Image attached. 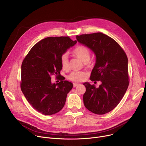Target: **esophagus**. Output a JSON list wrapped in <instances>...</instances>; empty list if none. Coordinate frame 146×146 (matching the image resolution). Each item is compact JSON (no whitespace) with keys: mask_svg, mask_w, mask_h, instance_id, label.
<instances>
[{"mask_svg":"<svg viewBox=\"0 0 146 146\" xmlns=\"http://www.w3.org/2000/svg\"><path fill=\"white\" fill-rule=\"evenodd\" d=\"M78 85H79V83H73V87H74L77 86Z\"/></svg>","mask_w":146,"mask_h":146,"instance_id":"1","label":"esophagus"}]
</instances>
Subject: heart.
<instances>
[{
    "instance_id": "heart-1",
    "label": "heart",
    "mask_w": 146,
    "mask_h": 146,
    "mask_svg": "<svg viewBox=\"0 0 146 146\" xmlns=\"http://www.w3.org/2000/svg\"><path fill=\"white\" fill-rule=\"evenodd\" d=\"M72 54L79 58L84 64L87 65L89 63L91 57V51L89 48L84 45L77 46L72 51ZM60 63L62 69L64 70L69 69V57L67 54H63L60 57ZM86 73L83 71L72 72L68 76L67 79L74 82H80L84 80Z\"/></svg>"
}]
</instances>
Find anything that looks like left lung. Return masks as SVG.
Masks as SVG:
<instances>
[{"instance_id":"left-lung-1","label":"left lung","mask_w":146,"mask_h":146,"mask_svg":"<svg viewBox=\"0 0 146 146\" xmlns=\"http://www.w3.org/2000/svg\"><path fill=\"white\" fill-rule=\"evenodd\" d=\"M76 38L96 54L90 79L102 82L99 87L83 83L86 89L83 95L84 106L96 114L108 113L119 104L128 88L127 55L117 42L100 32L77 35Z\"/></svg>"}]
</instances>
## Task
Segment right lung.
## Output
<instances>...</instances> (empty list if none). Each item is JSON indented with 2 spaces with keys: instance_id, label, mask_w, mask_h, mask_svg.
I'll return each mask as SVG.
<instances>
[{
  "instance_id": "add662e5",
  "label": "right lung",
  "mask_w": 146,
  "mask_h": 146,
  "mask_svg": "<svg viewBox=\"0 0 146 146\" xmlns=\"http://www.w3.org/2000/svg\"><path fill=\"white\" fill-rule=\"evenodd\" d=\"M69 36L48 37L35 44L22 64L21 88L27 102L38 112L52 115L64 107L73 83L64 80L60 57L74 46ZM60 77L59 84H52L51 76Z\"/></svg>"
}]
</instances>
